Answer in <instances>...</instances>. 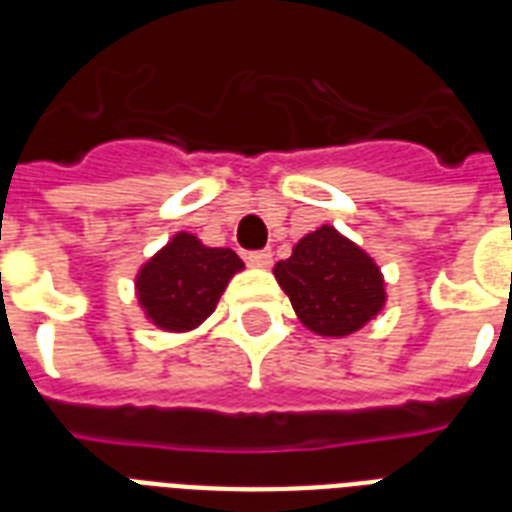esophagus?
Returning a JSON list of instances; mask_svg holds the SVG:
<instances>
[{
    "instance_id": "34e87169",
    "label": "esophagus",
    "mask_w": 512,
    "mask_h": 512,
    "mask_svg": "<svg viewBox=\"0 0 512 512\" xmlns=\"http://www.w3.org/2000/svg\"><path fill=\"white\" fill-rule=\"evenodd\" d=\"M247 263L252 265V268H271V263H273L271 249H260V252H249V255H247Z\"/></svg>"
}]
</instances>
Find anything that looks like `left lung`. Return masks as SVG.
I'll return each mask as SVG.
<instances>
[{"label":"left lung","mask_w":512,"mask_h":512,"mask_svg":"<svg viewBox=\"0 0 512 512\" xmlns=\"http://www.w3.org/2000/svg\"><path fill=\"white\" fill-rule=\"evenodd\" d=\"M297 319L319 337H348L388 303L380 265L335 225H321L273 268Z\"/></svg>","instance_id":"1"}]
</instances>
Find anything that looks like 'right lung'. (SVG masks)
<instances>
[{"instance_id":"add662e5","label":"right lung","mask_w":512,"mask_h":512,"mask_svg":"<svg viewBox=\"0 0 512 512\" xmlns=\"http://www.w3.org/2000/svg\"><path fill=\"white\" fill-rule=\"evenodd\" d=\"M244 271L233 249L207 247L193 233L177 231L135 273V297L148 324L162 332H191L215 313L217 300Z\"/></svg>"}]
</instances>
